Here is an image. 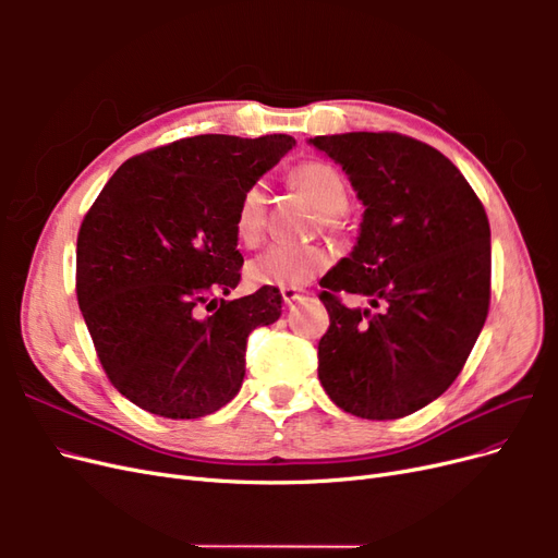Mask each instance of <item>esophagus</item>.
I'll list each match as a JSON object with an SVG mask.
<instances>
[{
  "instance_id": "1",
  "label": "esophagus",
  "mask_w": 558,
  "mask_h": 558,
  "mask_svg": "<svg viewBox=\"0 0 558 558\" xmlns=\"http://www.w3.org/2000/svg\"><path fill=\"white\" fill-rule=\"evenodd\" d=\"M302 293H305V291H300V289H281V298H283V302L289 307L295 305L298 300H302Z\"/></svg>"
}]
</instances>
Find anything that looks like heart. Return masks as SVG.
Instances as JSON below:
<instances>
[{
  "label": "heart",
  "instance_id": "obj_1",
  "mask_svg": "<svg viewBox=\"0 0 558 558\" xmlns=\"http://www.w3.org/2000/svg\"><path fill=\"white\" fill-rule=\"evenodd\" d=\"M293 183L305 193L318 211L324 214V221L335 226L349 207V191L342 174L332 165L324 160H307L300 162L293 174ZM265 185L260 181L246 185L242 191L238 207H234V234L244 244H256L263 238L265 228ZM332 263V253L326 246L307 244V246H291V244H272L263 253H258L246 265V275L253 283L260 286H281V289H298L314 281L320 272H326Z\"/></svg>",
  "mask_w": 558,
  "mask_h": 558
}]
</instances>
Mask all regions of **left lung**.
I'll use <instances>...</instances> for the list:
<instances>
[{"label":"left lung","mask_w":558,"mask_h":558,"mask_svg":"<svg viewBox=\"0 0 558 558\" xmlns=\"http://www.w3.org/2000/svg\"><path fill=\"white\" fill-rule=\"evenodd\" d=\"M363 202L359 242L320 279L330 328L318 379L344 412L386 421L440 398L463 369L492 300V230L480 197L433 146L398 132L310 140ZM367 296L379 313L349 308Z\"/></svg>","instance_id":"1"}]
</instances>
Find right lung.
<instances>
[{
	"label": "right lung",
	"instance_id": "1",
	"mask_svg": "<svg viewBox=\"0 0 558 558\" xmlns=\"http://www.w3.org/2000/svg\"><path fill=\"white\" fill-rule=\"evenodd\" d=\"M289 134H197L118 167L76 242V298L109 381L137 408L199 418L238 396L253 328L281 295L218 300L240 283L234 207L289 154Z\"/></svg>",
	"mask_w": 558,
	"mask_h": 558
}]
</instances>
